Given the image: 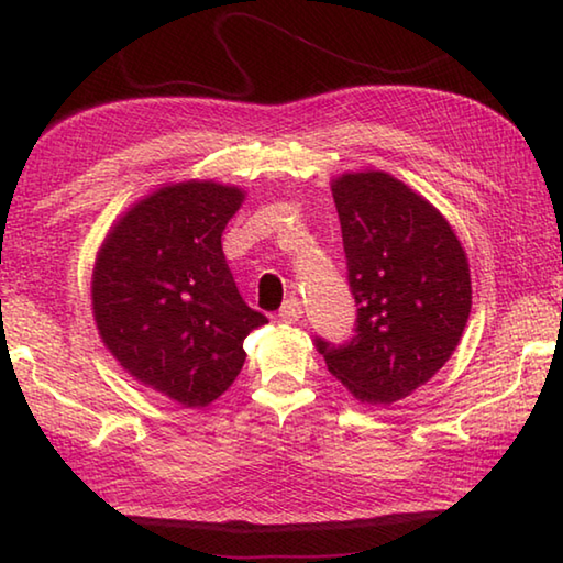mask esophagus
Here are the masks:
<instances>
[{"label": "esophagus", "mask_w": 563, "mask_h": 563, "mask_svg": "<svg viewBox=\"0 0 563 563\" xmlns=\"http://www.w3.org/2000/svg\"><path fill=\"white\" fill-rule=\"evenodd\" d=\"M300 316H302V305H300L298 298H288V300H285L280 312H278V318H280L283 322H298Z\"/></svg>", "instance_id": "1"}]
</instances>
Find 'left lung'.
<instances>
[{
    "mask_svg": "<svg viewBox=\"0 0 563 563\" xmlns=\"http://www.w3.org/2000/svg\"><path fill=\"white\" fill-rule=\"evenodd\" d=\"M357 325L345 345L316 340L352 397L393 405L440 373L472 310L470 261L437 208L385 170L332 178Z\"/></svg>",
    "mask_w": 563,
    "mask_h": 563,
    "instance_id": "8db88e82",
    "label": "left lung"
}]
</instances>
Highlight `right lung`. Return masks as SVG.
I'll return each instance as SVG.
<instances>
[{
	"label": "right lung",
	"instance_id": "1",
	"mask_svg": "<svg viewBox=\"0 0 563 563\" xmlns=\"http://www.w3.org/2000/svg\"><path fill=\"white\" fill-rule=\"evenodd\" d=\"M243 201V188L216 180L161 186L111 225L93 263L101 342L180 407L221 397L241 373L247 332L268 322L243 302L221 245Z\"/></svg>",
	"mask_w": 563,
	"mask_h": 563
}]
</instances>
